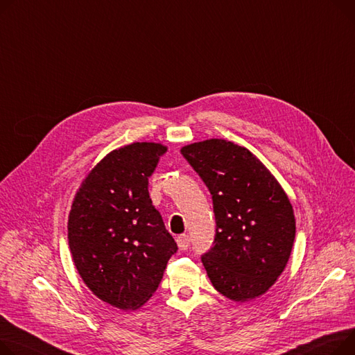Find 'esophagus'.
Masks as SVG:
<instances>
[{
	"instance_id": "1",
	"label": "esophagus",
	"mask_w": 355,
	"mask_h": 355,
	"mask_svg": "<svg viewBox=\"0 0 355 355\" xmlns=\"http://www.w3.org/2000/svg\"><path fill=\"white\" fill-rule=\"evenodd\" d=\"M190 243H191V240L187 234H181L177 237V244H178L180 250H188V247H190Z\"/></svg>"
}]
</instances>
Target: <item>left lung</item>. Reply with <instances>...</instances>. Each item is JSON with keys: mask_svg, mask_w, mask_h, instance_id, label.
Returning <instances> with one entry per match:
<instances>
[{"mask_svg": "<svg viewBox=\"0 0 355 355\" xmlns=\"http://www.w3.org/2000/svg\"><path fill=\"white\" fill-rule=\"evenodd\" d=\"M181 154L212 198L216 237L201 255L212 286L241 302L264 294L284 271L295 239L287 194L261 161L230 141L207 139Z\"/></svg>", "mask_w": 355, "mask_h": 355, "instance_id": "obj_1", "label": "left lung"}]
</instances>
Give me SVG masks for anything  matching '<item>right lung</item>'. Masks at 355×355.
Returning <instances> with one entry per match:
<instances>
[{
  "mask_svg": "<svg viewBox=\"0 0 355 355\" xmlns=\"http://www.w3.org/2000/svg\"><path fill=\"white\" fill-rule=\"evenodd\" d=\"M165 151L154 143L114 150L84 180L69 211L74 264L87 287L116 309L147 302L178 250L148 193Z\"/></svg>",
  "mask_w": 355,
  "mask_h": 355,
  "instance_id": "obj_1",
  "label": "right lung"
}]
</instances>
